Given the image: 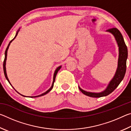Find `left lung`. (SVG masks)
<instances>
[{
  "label": "left lung",
  "mask_w": 131,
  "mask_h": 131,
  "mask_svg": "<svg viewBox=\"0 0 131 131\" xmlns=\"http://www.w3.org/2000/svg\"><path fill=\"white\" fill-rule=\"evenodd\" d=\"M106 32H109L113 35L118 47V59L117 68L114 77L111 80L106 89L103 91L100 92H89L83 90L80 87V86H79V90L83 94L90 97H100L106 96L111 94L120 84L121 81L124 79L126 72L128 49L125 41H124L123 35H121L118 29L115 28L108 29L106 30Z\"/></svg>",
  "instance_id": "obj_1"
}]
</instances>
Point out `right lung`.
Listing matches in <instances>:
<instances>
[{
  "instance_id": "1",
  "label": "right lung",
  "mask_w": 131,
  "mask_h": 131,
  "mask_svg": "<svg viewBox=\"0 0 131 131\" xmlns=\"http://www.w3.org/2000/svg\"><path fill=\"white\" fill-rule=\"evenodd\" d=\"M19 29H20V28H19V29L17 30V33H16V34H15V37H14V39H13V40H11L10 41V43H9V44H8V46H7V48H6V51H5V53H4V55H5V57H4V62H3V71H4V76H5V77H6V79H7V80L8 81V83H10V84L12 86V84H11V83H10V81H9V80H8V77H7V73H6V60H7V51H8V48H9V46H10V43H12V42L15 39V37H16V36H17V35H18V32L19 31ZM61 67H62V66H58V67L56 69H55V72H54V76H53V82H52V85H51V87L49 89H48L47 91H46L45 92H44V93H43V94H41V95H37V96H30V97H39V96H43V95H46V94H47V93H48L52 89V88H53V86H54V82H55V77H56V76H57V73H58V71L60 70V69L61 68ZM13 87V86H12ZM13 88H14H14L13 87ZM15 90V89H14ZM16 91V90H15ZM18 94H19V92H18ZM20 94L21 95H22V96H25V97H28V96H24V95H21V94Z\"/></svg>"
}]
</instances>
